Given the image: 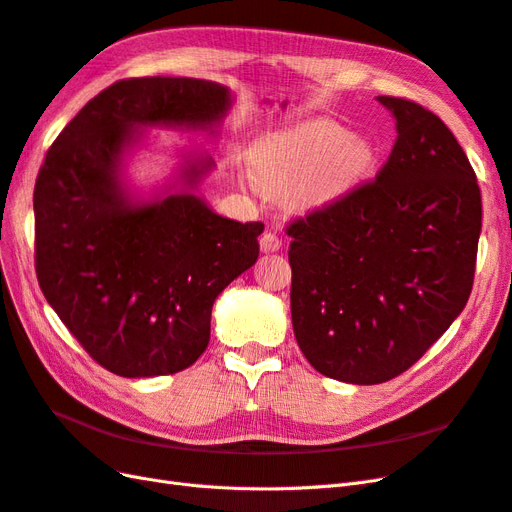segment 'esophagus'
Returning <instances> with one entry per match:
<instances>
[{
  "label": "esophagus",
  "instance_id": "esophagus-1",
  "mask_svg": "<svg viewBox=\"0 0 512 512\" xmlns=\"http://www.w3.org/2000/svg\"><path fill=\"white\" fill-rule=\"evenodd\" d=\"M282 247V239L275 235V232H265V235L260 237V250L265 254H273V252H280Z\"/></svg>",
  "mask_w": 512,
  "mask_h": 512
}]
</instances>
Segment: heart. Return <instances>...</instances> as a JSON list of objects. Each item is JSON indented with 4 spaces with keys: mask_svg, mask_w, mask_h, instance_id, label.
I'll use <instances>...</instances> for the list:
<instances>
[{
    "mask_svg": "<svg viewBox=\"0 0 512 512\" xmlns=\"http://www.w3.org/2000/svg\"><path fill=\"white\" fill-rule=\"evenodd\" d=\"M376 149L365 136L333 121H307L262 136L247 153L260 192L288 196L297 211H320L346 198L376 166Z\"/></svg>",
    "mask_w": 512,
    "mask_h": 512,
    "instance_id": "1",
    "label": "heart"
}]
</instances>
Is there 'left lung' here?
<instances>
[{"mask_svg":"<svg viewBox=\"0 0 512 512\" xmlns=\"http://www.w3.org/2000/svg\"><path fill=\"white\" fill-rule=\"evenodd\" d=\"M376 100L397 130L376 181L288 226L294 337L314 369L348 384L404 374L451 327L483 226L476 175L444 121Z\"/></svg>","mask_w":512,"mask_h":512,"instance_id":"8db88e82","label":"left lung"}]
</instances>
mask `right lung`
<instances>
[{"label": "right lung", "instance_id": "right-lung-1", "mask_svg": "<svg viewBox=\"0 0 512 512\" xmlns=\"http://www.w3.org/2000/svg\"><path fill=\"white\" fill-rule=\"evenodd\" d=\"M226 85L147 76L89 100L57 136L34 190L36 273L46 301L102 367L123 378L177 374L205 352L218 294L258 260L260 222L215 213L196 190L215 162L179 147L173 173L143 190L128 166L149 128L218 136Z\"/></svg>", "mask_w": 512, "mask_h": 512}]
</instances>
